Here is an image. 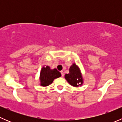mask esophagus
Instances as JSON below:
<instances>
[{
    "label": "esophagus",
    "mask_w": 122,
    "mask_h": 122,
    "mask_svg": "<svg viewBox=\"0 0 122 122\" xmlns=\"http://www.w3.org/2000/svg\"><path fill=\"white\" fill-rule=\"evenodd\" d=\"M61 76L62 77H64V72L62 71H61Z\"/></svg>",
    "instance_id": "esophagus-1"
}]
</instances>
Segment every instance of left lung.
I'll return each mask as SVG.
<instances>
[{"instance_id":"8db88e82","label":"left lung","mask_w":122,"mask_h":122,"mask_svg":"<svg viewBox=\"0 0 122 122\" xmlns=\"http://www.w3.org/2000/svg\"><path fill=\"white\" fill-rule=\"evenodd\" d=\"M65 78L71 86L78 87L83 83V77L80 68L76 64H73L70 68L69 74L65 75Z\"/></svg>"}]
</instances>
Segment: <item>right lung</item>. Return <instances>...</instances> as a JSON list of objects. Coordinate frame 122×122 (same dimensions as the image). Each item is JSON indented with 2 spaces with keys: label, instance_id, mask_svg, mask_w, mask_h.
<instances>
[{
  "label": "right lung",
  "instance_id": "1",
  "mask_svg": "<svg viewBox=\"0 0 122 122\" xmlns=\"http://www.w3.org/2000/svg\"><path fill=\"white\" fill-rule=\"evenodd\" d=\"M61 77V73L56 69L51 70L50 67H43L40 73L41 85L48 86L53 82L54 80Z\"/></svg>",
  "mask_w": 122,
  "mask_h": 122
}]
</instances>
